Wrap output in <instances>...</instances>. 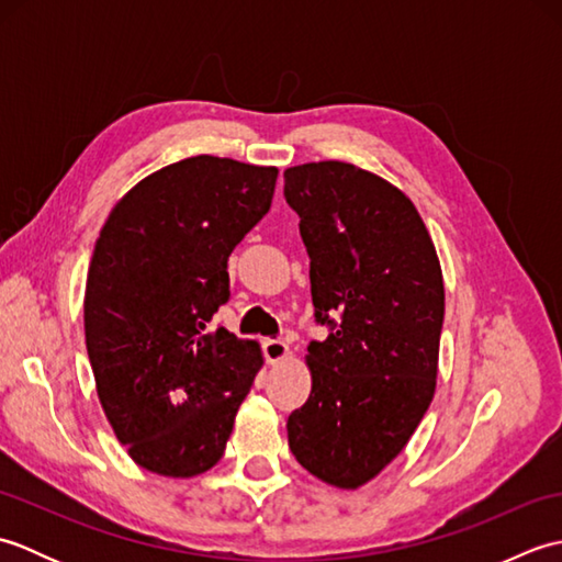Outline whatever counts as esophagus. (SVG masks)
I'll return each instance as SVG.
<instances>
[{
  "instance_id": "obj_1",
  "label": "esophagus",
  "mask_w": 562,
  "mask_h": 562,
  "mask_svg": "<svg viewBox=\"0 0 562 562\" xmlns=\"http://www.w3.org/2000/svg\"><path fill=\"white\" fill-rule=\"evenodd\" d=\"M262 355H266V360L270 364H278V362L288 360V357H290V345L284 340L268 338L266 342H262Z\"/></svg>"
}]
</instances>
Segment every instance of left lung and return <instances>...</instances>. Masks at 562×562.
I'll return each mask as SVG.
<instances>
[{
	"label": "left lung",
	"mask_w": 562,
	"mask_h": 562,
	"mask_svg": "<svg viewBox=\"0 0 562 562\" xmlns=\"http://www.w3.org/2000/svg\"><path fill=\"white\" fill-rule=\"evenodd\" d=\"M312 258V393L288 420L290 449L326 485L357 491L398 457L432 403L445 280L427 226L386 178L345 161L284 171ZM338 313L340 325L328 315Z\"/></svg>",
	"instance_id": "left-lung-1"
}]
</instances>
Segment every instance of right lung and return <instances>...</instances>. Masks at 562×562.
Instances as JSON below:
<instances>
[{"label":"right lung","mask_w":562,"mask_h":562,"mask_svg":"<svg viewBox=\"0 0 562 562\" xmlns=\"http://www.w3.org/2000/svg\"><path fill=\"white\" fill-rule=\"evenodd\" d=\"M278 169L200 157L142 178L97 238L83 336L101 408L130 459L193 479L222 459L262 367L256 340L210 330L234 246L270 210Z\"/></svg>","instance_id":"obj_1"}]
</instances>
